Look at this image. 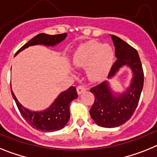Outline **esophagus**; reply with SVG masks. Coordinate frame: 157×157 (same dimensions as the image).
Returning <instances> with one entry per match:
<instances>
[{"mask_svg": "<svg viewBox=\"0 0 157 157\" xmlns=\"http://www.w3.org/2000/svg\"><path fill=\"white\" fill-rule=\"evenodd\" d=\"M77 92H78L79 95H80V94L83 93L84 91H86V88L83 86V85H79V86L77 87Z\"/></svg>", "mask_w": 157, "mask_h": 157, "instance_id": "1", "label": "esophagus"}]
</instances>
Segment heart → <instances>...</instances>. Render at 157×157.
Wrapping results in <instances>:
<instances>
[{"mask_svg": "<svg viewBox=\"0 0 157 157\" xmlns=\"http://www.w3.org/2000/svg\"><path fill=\"white\" fill-rule=\"evenodd\" d=\"M114 59L112 46L98 42L80 45L73 53V63L78 67H86L88 76L94 80L104 77L111 68Z\"/></svg>", "mask_w": 157, "mask_h": 157, "instance_id": "obj_1", "label": "heart"}]
</instances>
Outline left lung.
Returning a JSON list of instances; mask_svg holds the SVG:
<instances>
[{
    "label": "left lung",
    "mask_w": 157,
    "mask_h": 157,
    "mask_svg": "<svg viewBox=\"0 0 157 157\" xmlns=\"http://www.w3.org/2000/svg\"><path fill=\"white\" fill-rule=\"evenodd\" d=\"M117 60L107 78L111 79L123 66L131 69L129 86L122 93H114L107 80L91 88L95 101L90 114L95 123L105 128L122 126L131 118L138 104L144 84V73L139 54L135 49L115 35H111Z\"/></svg>",
    "instance_id": "obj_1"
}]
</instances>
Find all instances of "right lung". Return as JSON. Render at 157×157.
Wrapping results in <instances>:
<instances>
[{"label": "right lung", "instance_id": "right-lung-1", "mask_svg": "<svg viewBox=\"0 0 157 157\" xmlns=\"http://www.w3.org/2000/svg\"><path fill=\"white\" fill-rule=\"evenodd\" d=\"M66 36V33L54 35L44 33L39 34L22 46L15 55L18 54L26 48H28L29 46L35 45L55 46L62 42ZM11 92L20 114L26 122L35 129L43 132H54L56 130H60L67 124L70 117L69 104L78 96L76 88L72 86L66 91L61 92L48 108H46L44 111H33L24 107L18 101L15 94L13 93L12 87Z\"/></svg>", "mask_w": 157, "mask_h": 157}]
</instances>
